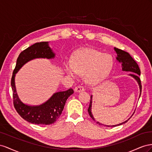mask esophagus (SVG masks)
Masks as SVG:
<instances>
[{
  "label": "esophagus",
  "mask_w": 152,
  "mask_h": 152,
  "mask_svg": "<svg viewBox=\"0 0 152 152\" xmlns=\"http://www.w3.org/2000/svg\"><path fill=\"white\" fill-rule=\"evenodd\" d=\"M85 90L84 88L81 86H77L75 88V91L76 92H83Z\"/></svg>",
  "instance_id": "34e87169"
}]
</instances>
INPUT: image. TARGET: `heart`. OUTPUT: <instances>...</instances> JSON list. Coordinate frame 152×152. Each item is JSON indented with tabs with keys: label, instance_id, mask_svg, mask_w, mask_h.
Returning <instances> with one entry per match:
<instances>
[{
	"label": "heart",
	"instance_id": "obj_1",
	"mask_svg": "<svg viewBox=\"0 0 152 152\" xmlns=\"http://www.w3.org/2000/svg\"><path fill=\"white\" fill-rule=\"evenodd\" d=\"M114 64L112 55L85 48L75 52L72 57V62L67 61L64 63V69L71 76L85 74L86 83L96 85L110 75Z\"/></svg>",
	"mask_w": 152,
	"mask_h": 152
}]
</instances>
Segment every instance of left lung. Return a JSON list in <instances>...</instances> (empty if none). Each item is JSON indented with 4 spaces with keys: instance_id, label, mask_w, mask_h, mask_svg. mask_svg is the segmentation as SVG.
Masks as SVG:
<instances>
[{
    "instance_id": "left-lung-1",
    "label": "left lung",
    "mask_w": 152,
    "mask_h": 152,
    "mask_svg": "<svg viewBox=\"0 0 152 152\" xmlns=\"http://www.w3.org/2000/svg\"><path fill=\"white\" fill-rule=\"evenodd\" d=\"M114 50L116 52V59L117 61H118L119 63L121 64V66H122V69L123 71H126V72H134V73H131L129 74V76L132 77L135 80L137 83H138L139 85V87H140V96H139V98L141 96V80L140 77L139 76H140V74H141V71H140V67H139L137 64L135 60H134L132 57H131V55L127 52L123 51L122 50H120L118 48H114ZM92 95H91L90 97V105L88 107V114L90 115V116L93 119V120L95 121L96 122V120L94 118V117L93 116V114L92 113ZM134 113L132 115V116L134 115ZM130 117V118H131ZM130 118L127 120L126 121H125V122L119 124H117V125H111V127H116V126H118V125H122L125 123H126L127 121L130 119ZM97 124H99V125H104V126H107V127H110V125H104L102 124L99 123V122H97Z\"/></svg>"
}]
</instances>
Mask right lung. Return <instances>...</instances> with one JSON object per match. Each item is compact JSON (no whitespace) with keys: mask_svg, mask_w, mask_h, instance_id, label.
I'll use <instances>...</instances> for the list:
<instances>
[{"mask_svg":"<svg viewBox=\"0 0 152 152\" xmlns=\"http://www.w3.org/2000/svg\"><path fill=\"white\" fill-rule=\"evenodd\" d=\"M55 53L49 46V42H37L23 51L16 60L11 78V88L14 106L18 113L28 122L33 124L50 125L55 123L61 115L68 97L74 93L72 88L55 92L45 102L40 105H28L20 100L15 85L16 74L25 64L36 58L52 59Z\"/></svg>","mask_w":152,"mask_h":152,"instance_id":"obj_1","label":"right lung"}]
</instances>
